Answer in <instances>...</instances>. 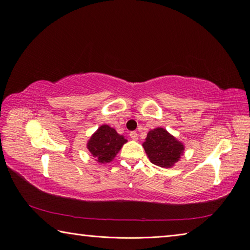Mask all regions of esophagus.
I'll list each match as a JSON object with an SVG mask.
<instances>
[{
  "label": "esophagus",
  "mask_w": 250,
  "mask_h": 250,
  "mask_svg": "<svg viewBox=\"0 0 250 250\" xmlns=\"http://www.w3.org/2000/svg\"><path fill=\"white\" fill-rule=\"evenodd\" d=\"M129 137L131 138V140L137 141V140H138V132H137V131H131V132L129 133Z\"/></svg>",
  "instance_id": "obj_1"
}]
</instances>
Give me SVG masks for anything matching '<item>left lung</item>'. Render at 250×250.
<instances>
[{
    "label": "left lung",
    "mask_w": 250,
    "mask_h": 250,
    "mask_svg": "<svg viewBox=\"0 0 250 250\" xmlns=\"http://www.w3.org/2000/svg\"><path fill=\"white\" fill-rule=\"evenodd\" d=\"M143 147L150 162L163 168L172 167L178 162L185 150L183 144L164 128H155L149 131Z\"/></svg>",
    "instance_id": "1"
}]
</instances>
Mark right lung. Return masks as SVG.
Segmentation results:
<instances>
[{
    "mask_svg": "<svg viewBox=\"0 0 250 250\" xmlns=\"http://www.w3.org/2000/svg\"><path fill=\"white\" fill-rule=\"evenodd\" d=\"M127 140L108 125L99 127L89 139L87 149L99 163H109Z\"/></svg>",
    "mask_w": 250,
    "mask_h": 250,
    "instance_id": "add662e5",
    "label": "right lung"
}]
</instances>
